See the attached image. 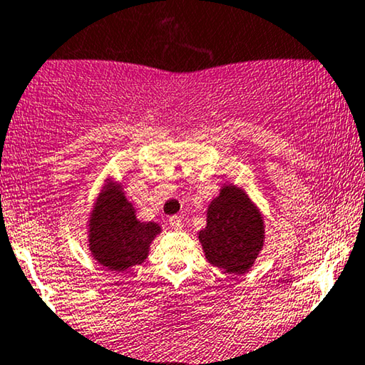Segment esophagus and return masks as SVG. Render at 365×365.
I'll return each instance as SVG.
<instances>
[{
    "mask_svg": "<svg viewBox=\"0 0 365 365\" xmlns=\"http://www.w3.org/2000/svg\"><path fill=\"white\" fill-rule=\"evenodd\" d=\"M168 224L172 225V229H175V230H182V227H183V224H182V219H180L178 215H173V217H170V219H168Z\"/></svg>",
    "mask_w": 365,
    "mask_h": 365,
    "instance_id": "34e87169",
    "label": "esophagus"
}]
</instances>
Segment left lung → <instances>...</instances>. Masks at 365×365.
I'll return each mask as SVG.
<instances>
[{
  "instance_id": "obj_1",
  "label": "left lung",
  "mask_w": 365,
  "mask_h": 365,
  "mask_svg": "<svg viewBox=\"0 0 365 365\" xmlns=\"http://www.w3.org/2000/svg\"><path fill=\"white\" fill-rule=\"evenodd\" d=\"M264 229L262 212L247 192L236 183H222L207 207V225L198 241L212 266L246 274L264 246Z\"/></svg>"
}]
</instances>
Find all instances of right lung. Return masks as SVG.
<instances>
[{
  "label": "right lung",
  "mask_w": 365,
  "mask_h": 365,
  "mask_svg": "<svg viewBox=\"0 0 365 365\" xmlns=\"http://www.w3.org/2000/svg\"><path fill=\"white\" fill-rule=\"evenodd\" d=\"M160 232V224L138 219L121 183L113 177L104 178L87 217L89 251L104 269L123 273L145 262Z\"/></svg>",
  "instance_id": "obj_1"
}]
</instances>
